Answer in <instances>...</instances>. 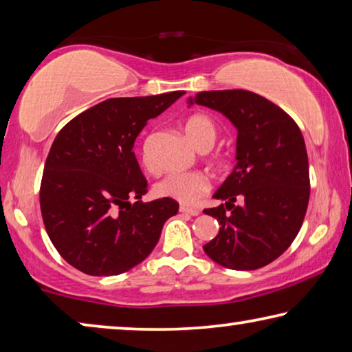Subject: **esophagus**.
<instances>
[{
  "instance_id": "esophagus-1",
  "label": "esophagus",
  "mask_w": 352,
  "mask_h": 352,
  "mask_svg": "<svg viewBox=\"0 0 352 352\" xmlns=\"http://www.w3.org/2000/svg\"><path fill=\"white\" fill-rule=\"evenodd\" d=\"M180 213L183 214H189V216H197L200 213V210L197 208H189V206H180Z\"/></svg>"
}]
</instances>
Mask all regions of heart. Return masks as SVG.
<instances>
[{
    "label": "heart",
    "mask_w": 352,
    "mask_h": 352,
    "mask_svg": "<svg viewBox=\"0 0 352 352\" xmlns=\"http://www.w3.org/2000/svg\"><path fill=\"white\" fill-rule=\"evenodd\" d=\"M185 133L189 141L200 150L213 147L217 138V128L208 116L194 114L185 122ZM144 163L152 167L147 156ZM210 191V178L202 172H170L155 185L158 197L170 199L182 205H194Z\"/></svg>",
    "instance_id": "b5f03b06"
}]
</instances>
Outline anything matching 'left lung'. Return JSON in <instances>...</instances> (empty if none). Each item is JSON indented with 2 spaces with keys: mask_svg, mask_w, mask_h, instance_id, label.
I'll return each instance as SVG.
<instances>
[{
  "mask_svg": "<svg viewBox=\"0 0 352 352\" xmlns=\"http://www.w3.org/2000/svg\"><path fill=\"white\" fill-rule=\"evenodd\" d=\"M226 116L236 128V164L205 210L219 233L205 254L228 270L250 271L270 265L294 241L310 197L305 142L292 117L258 94L205 91L188 98Z\"/></svg>",
  "mask_w": 352,
  "mask_h": 352,
  "instance_id": "8db88e82",
  "label": "left lung"
}]
</instances>
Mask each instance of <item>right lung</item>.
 <instances>
[{
  "instance_id": "1",
  "label": "right lung",
  "mask_w": 352,
  "mask_h": 352,
  "mask_svg": "<svg viewBox=\"0 0 352 352\" xmlns=\"http://www.w3.org/2000/svg\"><path fill=\"white\" fill-rule=\"evenodd\" d=\"M183 94L104 100L72 119L53 141L41 185L43 224L60 256L85 274L130 271L177 214L175 200H141L147 180L133 146L147 122Z\"/></svg>"
}]
</instances>
